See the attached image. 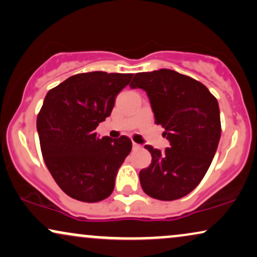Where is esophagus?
I'll return each instance as SVG.
<instances>
[{
	"label": "esophagus",
	"instance_id": "obj_1",
	"mask_svg": "<svg viewBox=\"0 0 257 257\" xmlns=\"http://www.w3.org/2000/svg\"><path fill=\"white\" fill-rule=\"evenodd\" d=\"M139 148H141V146L136 144V142H133V149H139Z\"/></svg>",
	"mask_w": 257,
	"mask_h": 257
}]
</instances>
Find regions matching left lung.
<instances>
[{"label": "left lung", "instance_id": "obj_1", "mask_svg": "<svg viewBox=\"0 0 257 257\" xmlns=\"http://www.w3.org/2000/svg\"><path fill=\"white\" fill-rule=\"evenodd\" d=\"M129 86L147 92L155 123L170 141L164 153L145 146L152 164L140 172L142 190L159 200L183 198L199 185L216 154L222 133L218 102L204 84L173 70L136 73Z\"/></svg>", "mask_w": 257, "mask_h": 257}]
</instances>
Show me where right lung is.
Masks as SVG:
<instances>
[{"label":"right lung","mask_w":257,"mask_h":257,"mask_svg":"<svg viewBox=\"0 0 257 257\" xmlns=\"http://www.w3.org/2000/svg\"><path fill=\"white\" fill-rule=\"evenodd\" d=\"M133 73H78L47 92L37 118L45 164L73 199L96 203L112 193L118 168L132 151L126 136L99 139L96 128L112 111Z\"/></svg>","instance_id":"obj_1"}]
</instances>
